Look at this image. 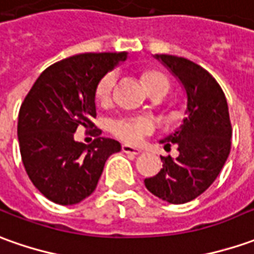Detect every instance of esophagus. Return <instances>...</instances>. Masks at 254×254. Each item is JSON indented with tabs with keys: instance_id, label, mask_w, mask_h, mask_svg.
Here are the masks:
<instances>
[{
	"instance_id": "1",
	"label": "esophagus",
	"mask_w": 254,
	"mask_h": 254,
	"mask_svg": "<svg viewBox=\"0 0 254 254\" xmlns=\"http://www.w3.org/2000/svg\"><path fill=\"white\" fill-rule=\"evenodd\" d=\"M122 151L127 153V154H133V156H139L141 153L140 149L133 147V146H129V144H122Z\"/></svg>"
}]
</instances>
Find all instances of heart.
Returning <instances> with one entry per match:
<instances>
[{
  "instance_id": "b5f03b06",
  "label": "heart",
  "mask_w": 254,
  "mask_h": 254,
  "mask_svg": "<svg viewBox=\"0 0 254 254\" xmlns=\"http://www.w3.org/2000/svg\"><path fill=\"white\" fill-rule=\"evenodd\" d=\"M146 83L149 86V89H153L158 84H168V80L156 72H150L146 73ZM114 84H115V73L110 72L107 73L97 86V98L100 101H107L111 97ZM153 129V122L147 118H134V117H127V118H121V120L114 121L111 125V130L121 137L122 140L129 141V143H137L140 141L146 134L151 132Z\"/></svg>"
}]
</instances>
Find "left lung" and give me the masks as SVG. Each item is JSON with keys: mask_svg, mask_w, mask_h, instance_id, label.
<instances>
[{"mask_svg": "<svg viewBox=\"0 0 254 254\" xmlns=\"http://www.w3.org/2000/svg\"><path fill=\"white\" fill-rule=\"evenodd\" d=\"M185 91V118L174 133L160 140L164 149L177 144L179 156L161 157L163 168L144 185L158 199L184 204L215 181L231 150L232 127L227 98L206 69L182 57L154 55Z\"/></svg>", "mask_w": 254, "mask_h": 254, "instance_id": "left-lung-1", "label": "left lung"}]
</instances>
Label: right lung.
Returning a JSON list of instances; mask_svg holds the SVG:
<instances>
[{
	"mask_svg": "<svg viewBox=\"0 0 254 254\" xmlns=\"http://www.w3.org/2000/svg\"><path fill=\"white\" fill-rule=\"evenodd\" d=\"M127 53H86L48 66L26 96L18 118V139L27 175L48 200L80 203L94 192L108 157L121 143L97 137L86 146L73 139L79 125H94L98 82Z\"/></svg>",
	"mask_w": 254,
	"mask_h": 254,
	"instance_id": "obj_1",
	"label": "right lung"
}]
</instances>
